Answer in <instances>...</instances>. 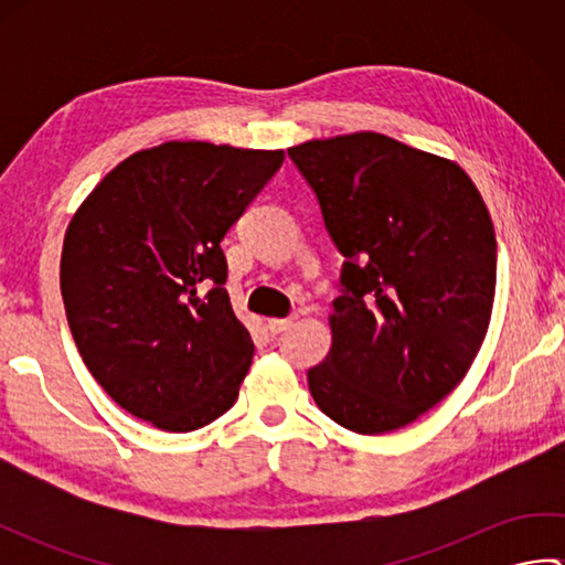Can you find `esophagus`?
Wrapping results in <instances>:
<instances>
[{
    "label": "esophagus",
    "instance_id": "obj_1",
    "mask_svg": "<svg viewBox=\"0 0 565 565\" xmlns=\"http://www.w3.org/2000/svg\"><path fill=\"white\" fill-rule=\"evenodd\" d=\"M291 326H294V318H271V320H267V330L271 334H279L284 330H289Z\"/></svg>",
    "mask_w": 565,
    "mask_h": 565
}]
</instances>
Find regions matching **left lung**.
<instances>
[{"label":"left lung","instance_id":"1","mask_svg":"<svg viewBox=\"0 0 565 565\" xmlns=\"http://www.w3.org/2000/svg\"><path fill=\"white\" fill-rule=\"evenodd\" d=\"M289 158L342 252L332 347L308 371L318 407L356 435L415 423L459 386L495 301L498 243L459 164L359 130Z\"/></svg>","mask_w":565,"mask_h":565}]
</instances>
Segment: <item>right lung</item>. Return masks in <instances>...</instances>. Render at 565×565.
Instances as JSON below:
<instances>
[{
  "label": "right lung",
  "mask_w": 565,
  "mask_h": 565,
  "mask_svg": "<svg viewBox=\"0 0 565 565\" xmlns=\"http://www.w3.org/2000/svg\"><path fill=\"white\" fill-rule=\"evenodd\" d=\"M284 150L170 140L118 162L67 225V326L92 376L152 427L194 431L233 407L255 344L225 291L221 239Z\"/></svg>",
  "instance_id": "add662e5"
}]
</instances>
